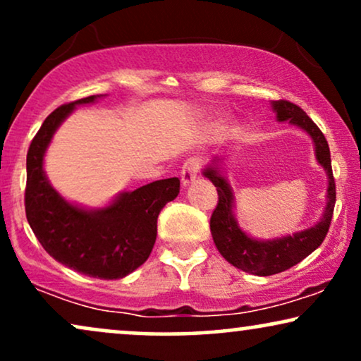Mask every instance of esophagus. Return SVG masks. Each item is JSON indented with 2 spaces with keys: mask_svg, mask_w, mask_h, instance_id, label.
<instances>
[{
  "mask_svg": "<svg viewBox=\"0 0 361 361\" xmlns=\"http://www.w3.org/2000/svg\"><path fill=\"white\" fill-rule=\"evenodd\" d=\"M200 168H202V159L200 158H188L181 168V185L188 186L193 183L198 176Z\"/></svg>",
  "mask_w": 361,
  "mask_h": 361,
  "instance_id": "34e87169",
  "label": "esophagus"
}]
</instances>
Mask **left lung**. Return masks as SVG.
<instances>
[{
	"label": "left lung",
	"mask_w": 361,
	"mask_h": 361,
	"mask_svg": "<svg viewBox=\"0 0 361 361\" xmlns=\"http://www.w3.org/2000/svg\"><path fill=\"white\" fill-rule=\"evenodd\" d=\"M271 108L276 113L278 121H288L293 126L302 128L313 140L314 157L328 176L326 207L323 209L320 221L307 230L273 240L253 238L241 230L235 216V195L231 185L228 183V178L223 173V159L213 158L212 163L203 170V176L208 178L218 191V204L209 220L213 241L228 263H231L238 270L257 276H270L288 270L314 252L328 233L336 200L330 148L320 128L310 120L302 108L285 99L273 102Z\"/></svg>",
	"instance_id": "8db88e82"
}]
</instances>
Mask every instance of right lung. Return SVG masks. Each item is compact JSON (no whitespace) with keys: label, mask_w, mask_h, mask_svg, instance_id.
Masks as SVG:
<instances>
[{"label":"right lung","mask_w":361,"mask_h":361,"mask_svg":"<svg viewBox=\"0 0 361 361\" xmlns=\"http://www.w3.org/2000/svg\"><path fill=\"white\" fill-rule=\"evenodd\" d=\"M103 97L63 104L41 125L26 157L25 208L31 230L49 257L86 276L118 280L148 259L157 241L158 214L180 193V180L166 178L123 191L103 208L70 203L53 188L43 168L53 135L76 106Z\"/></svg>","instance_id":"obj_1"}]
</instances>
